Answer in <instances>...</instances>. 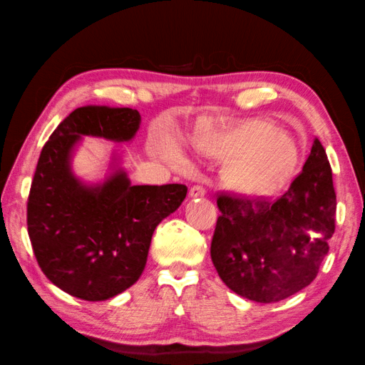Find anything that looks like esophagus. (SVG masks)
<instances>
[{"label":"esophagus","mask_w":365,"mask_h":365,"mask_svg":"<svg viewBox=\"0 0 365 365\" xmlns=\"http://www.w3.org/2000/svg\"><path fill=\"white\" fill-rule=\"evenodd\" d=\"M205 195V190L202 187H200V185H195V187H191L190 190V197H202Z\"/></svg>","instance_id":"esophagus-1"}]
</instances>
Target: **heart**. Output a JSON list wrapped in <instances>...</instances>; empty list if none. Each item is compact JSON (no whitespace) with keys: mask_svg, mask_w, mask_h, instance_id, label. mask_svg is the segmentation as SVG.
<instances>
[{"mask_svg":"<svg viewBox=\"0 0 365 365\" xmlns=\"http://www.w3.org/2000/svg\"><path fill=\"white\" fill-rule=\"evenodd\" d=\"M200 153L225 161L222 180L244 197L273 196L292 180L302 150L292 135L268 119H247L227 129H202L191 138ZM158 151L168 161H180V147L161 138Z\"/></svg>","mask_w":365,"mask_h":365,"instance_id":"b5f03b06","label":"heart"}]
</instances>
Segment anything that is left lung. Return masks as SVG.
I'll return each mask as SVG.
<instances>
[{
  "label": "left lung",
  "instance_id": "8db88e82",
  "mask_svg": "<svg viewBox=\"0 0 365 365\" xmlns=\"http://www.w3.org/2000/svg\"><path fill=\"white\" fill-rule=\"evenodd\" d=\"M210 257L235 294L274 303L317 276L335 231L336 196L326 150L314 138L302 174L276 202L220 196Z\"/></svg>",
  "mask_w": 365,
  "mask_h": 365
}]
</instances>
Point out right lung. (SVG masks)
I'll return each mask as SVG.
<instances>
[{"mask_svg":"<svg viewBox=\"0 0 365 365\" xmlns=\"http://www.w3.org/2000/svg\"><path fill=\"white\" fill-rule=\"evenodd\" d=\"M140 123L137 110L84 105L39 155L26 207L33 252L54 286L86 302L108 300L138 281L156 227L187 196L180 183L132 185L116 150L103 178L89 182L73 170L84 137L129 143Z\"/></svg>","mask_w":365,"mask_h":365,"instance_id":"right-lung-1","label":"right lung"}]
</instances>
